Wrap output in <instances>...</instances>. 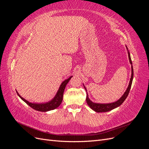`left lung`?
I'll list each match as a JSON object with an SVG mask.
<instances>
[{"instance_id":"left-lung-1","label":"left lung","mask_w":149,"mask_h":149,"mask_svg":"<svg viewBox=\"0 0 149 149\" xmlns=\"http://www.w3.org/2000/svg\"><path fill=\"white\" fill-rule=\"evenodd\" d=\"M128 56H129V61L130 63V64L132 65V60H131V58H130L129 52H128ZM131 68H132V75H131V78H130V83H129V86H128L127 90H126V91L123 94V96H122L118 101H116L115 102L110 103V104H97V103H94V102H91V101L89 100V99L88 97V93H87L86 102L88 104V105L90 107H91L93 110H94V111H96L97 112H107V111H111L112 109H114V108L120 106L124 102V101L125 100V99L127 98L128 94L129 93L130 88H131V85H132V79H133V76H134V70H133V66H132V65ZM84 88L86 89H86L85 87H84ZM86 92H87V91H86Z\"/></svg>"}]
</instances>
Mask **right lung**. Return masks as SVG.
I'll return each instance as SVG.
<instances>
[{"label": "right lung", "mask_w": 149, "mask_h": 149, "mask_svg": "<svg viewBox=\"0 0 149 149\" xmlns=\"http://www.w3.org/2000/svg\"><path fill=\"white\" fill-rule=\"evenodd\" d=\"M71 78H72V76H71V77H70L68 79H66L65 81H64L62 83L60 87V89H59V90H58V91L56 94V95L55 96V97H54L53 100L49 101V102H47L45 104H33V103L29 102V101L25 100V99L21 97L18 93H17V94L26 104H27L29 106H30L31 108H33V109H35L36 111L46 112V111H48L53 110V109H56V108H57L61 104V103L63 101V93L65 91V87Z\"/></svg>", "instance_id": "obj_1"}]
</instances>
